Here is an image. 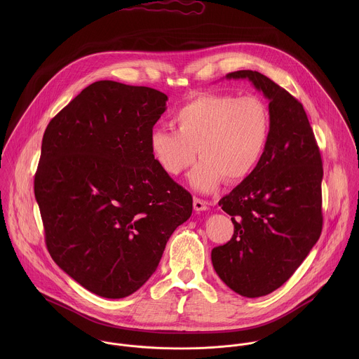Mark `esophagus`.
<instances>
[{"mask_svg":"<svg viewBox=\"0 0 359 359\" xmlns=\"http://www.w3.org/2000/svg\"><path fill=\"white\" fill-rule=\"evenodd\" d=\"M194 208H195L196 211H205V210L208 208V205H207L205 201H202V199H199V198H195V199H194Z\"/></svg>","mask_w":359,"mask_h":359,"instance_id":"esophagus-1","label":"esophagus"}]
</instances>
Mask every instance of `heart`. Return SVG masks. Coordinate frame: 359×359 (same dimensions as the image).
I'll use <instances>...</instances> for the list:
<instances>
[{
	"mask_svg": "<svg viewBox=\"0 0 359 359\" xmlns=\"http://www.w3.org/2000/svg\"><path fill=\"white\" fill-rule=\"evenodd\" d=\"M174 128L154 127L149 148L157 165L177 177L189 168L196 149L202 160L189 177L201 192H211L224 181L246 178L266 149L272 117L266 102L257 95L202 94L178 107Z\"/></svg>",
	"mask_w": 359,
	"mask_h": 359,
	"instance_id": "1",
	"label": "heart"
}]
</instances>
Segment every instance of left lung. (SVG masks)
Segmentation results:
<instances>
[{
  "mask_svg": "<svg viewBox=\"0 0 359 359\" xmlns=\"http://www.w3.org/2000/svg\"><path fill=\"white\" fill-rule=\"evenodd\" d=\"M269 101L271 137L256 168L218 205L232 215L229 242L211 250L217 275L243 297L280 287L322 232V157L303 104L266 76L238 70Z\"/></svg>",
  "mask_w": 359,
  "mask_h": 359,
  "instance_id": "1",
  "label": "left lung"
}]
</instances>
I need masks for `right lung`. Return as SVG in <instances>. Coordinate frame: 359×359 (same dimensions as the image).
<instances>
[{"mask_svg":"<svg viewBox=\"0 0 359 359\" xmlns=\"http://www.w3.org/2000/svg\"><path fill=\"white\" fill-rule=\"evenodd\" d=\"M167 95L102 80L50 121L34 177L47 249L77 283L106 299L137 292L192 196L154 161L149 135Z\"/></svg>","mask_w":359,"mask_h":359,"instance_id":"right-lung-1","label":"right lung"}]
</instances>
